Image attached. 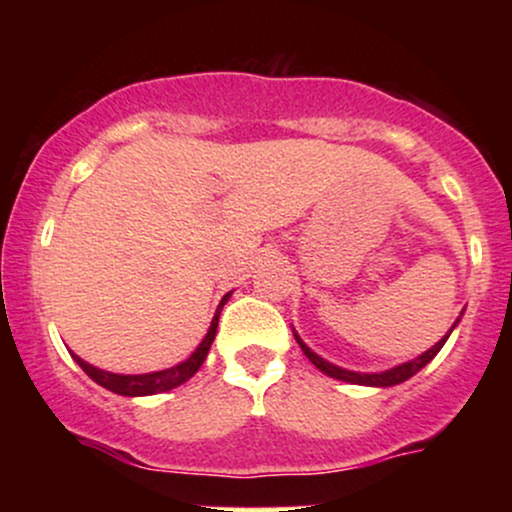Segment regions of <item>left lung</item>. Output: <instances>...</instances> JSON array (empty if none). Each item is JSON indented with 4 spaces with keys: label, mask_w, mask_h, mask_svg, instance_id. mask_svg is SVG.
Instances as JSON below:
<instances>
[{
    "label": "left lung",
    "mask_w": 512,
    "mask_h": 512,
    "mask_svg": "<svg viewBox=\"0 0 512 512\" xmlns=\"http://www.w3.org/2000/svg\"><path fill=\"white\" fill-rule=\"evenodd\" d=\"M455 325H457V322H455ZM455 325H452V327H455ZM452 327H450V332H452ZM450 332L445 334V337L440 339V342H438L436 346H431V349H428L426 354H421L419 358H414V361L402 363V366H395V368H390V370H383V373H354V370L339 368V366H334V363L325 361V358L317 356L315 351H310L308 346L303 344V339L298 337L296 332H293V337H296V342H298V346H301V349H303V354L308 356V361L313 363L315 368H320L322 373H325V375H330V378L344 380V383H354V385H368V387H392V385L404 383V380H409L411 375L419 373V370L424 368L428 361H433V356H436L438 351L443 349V344L448 342Z\"/></svg>",
    "instance_id": "left-lung-1"
}]
</instances>
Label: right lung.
Instances as JSON below:
<instances>
[{"instance_id": "right-lung-1", "label": "right lung", "mask_w": 512, "mask_h": 512, "mask_svg": "<svg viewBox=\"0 0 512 512\" xmlns=\"http://www.w3.org/2000/svg\"><path fill=\"white\" fill-rule=\"evenodd\" d=\"M228 296H231V293H226V296L221 298L219 310H216L214 320H211V327H209L207 337L202 339V344H199L197 349L192 351V356L187 358V361H182L173 368L156 370V373H144V375H120V373H108V370L91 366V363L81 361V358L76 354H72V358L76 363H79L81 368H84V373L88 375V378L96 380L98 385L105 387V390L115 392V395L144 397V395H156V392H168V390H173V387L187 383V380H190L192 375H195L199 370V366L204 363V358H207L209 349H211V342H214V337H216V327H219L221 308H223V303L228 301Z\"/></svg>"}]
</instances>
